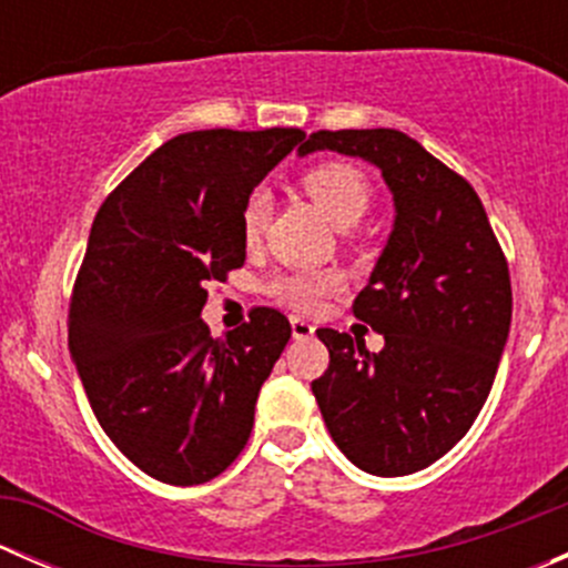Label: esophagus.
<instances>
[{
  "label": "esophagus",
  "mask_w": 568,
  "mask_h": 568,
  "mask_svg": "<svg viewBox=\"0 0 568 568\" xmlns=\"http://www.w3.org/2000/svg\"><path fill=\"white\" fill-rule=\"evenodd\" d=\"M313 332H316V326H313L311 321L291 318V335H294L296 341H307V337H313Z\"/></svg>",
  "instance_id": "1"
}]
</instances>
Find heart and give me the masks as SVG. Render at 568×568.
Listing matches in <instances>:
<instances>
[{"instance_id": "b5f03b06", "label": "heart", "mask_w": 568, "mask_h": 568, "mask_svg": "<svg viewBox=\"0 0 568 568\" xmlns=\"http://www.w3.org/2000/svg\"><path fill=\"white\" fill-rule=\"evenodd\" d=\"M302 186L313 203L329 216L335 225L348 227L363 220L371 205V183L357 168L346 162H324L311 168L302 178ZM268 220V194L252 189L242 209L244 242H257ZM343 285L335 272H291L280 274L268 283V294L291 311H316L326 296L337 294Z\"/></svg>"}]
</instances>
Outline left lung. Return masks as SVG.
Masks as SVG:
<instances>
[{
	"label": "left lung",
	"instance_id": "obj_1",
	"mask_svg": "<svg viewBox=\"0 0 568 568\" xmlns=\"http://www.w3.org/2000/svg\"><path fill=\"white\" fill-rule=\"evenodd\" d=\"M313 151L376 164L395 203L352 307L385 348L318 329L329 368L313 395L348 462L382 478L417 473L459 443L491 390L511 326L506 255L475 189L404 131H316L300 148Z\"/></svg>",
	"mask_w": 568,
	"mask_h": 568
}]
</instances>
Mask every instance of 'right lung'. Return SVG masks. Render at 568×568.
<instances>
[{
	"label": "right lung",
	"mask_w": 568,
	"mask_h": 568,
	"mask_svg": "<svg viewBox=\"0 0 568 568\" xmlns=\"http://www.w3.org/2000/svg\"><path fill=\"white\" fill-rule=\"evenodd\" d=\"M302 140V129L178 134L95 214L68 346L106 437L151 478L205 484L247 445L291 324L255 307L220 341L200 313L205 285L244 266V200Z\"/></svg>",
	"instance_id": "obj_1"
}]
</instances>
